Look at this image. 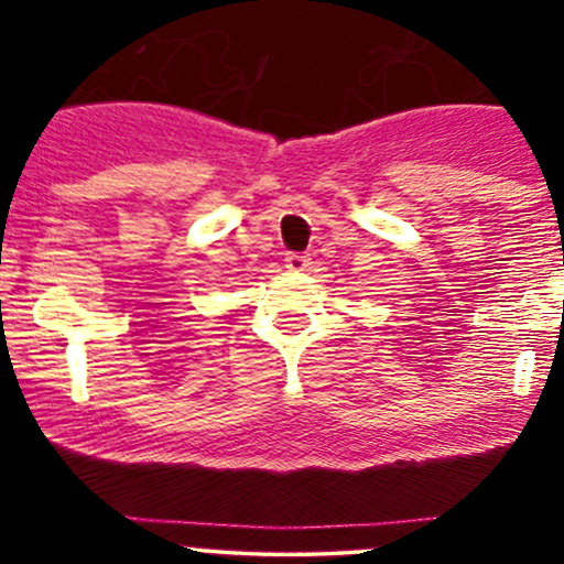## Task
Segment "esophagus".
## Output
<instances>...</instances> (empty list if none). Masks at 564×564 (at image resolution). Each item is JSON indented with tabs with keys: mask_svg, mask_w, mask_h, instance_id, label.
I'll return each instance as SVG.
<instances>
[{
	"mask_svg": "<svg viewBox=\"0 0 564 564\" xmlns=\"http://www.w3.org/2000/svg\"><path fill=\"white\" fill-rule=\"evenodd\" d=\"M310 264V257L302 251H289L286 254V268L289 270H304Z\"/></svg>",
	"mask_w": 564,
	"mask_h": 564,
	"instance_id": "1",
	"label": "esophagus"
}]
</instances>
